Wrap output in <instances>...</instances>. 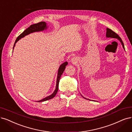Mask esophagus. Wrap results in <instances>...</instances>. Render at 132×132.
<instances>
[{"mask_svg": "<svg viewBox=\"0 0 132 132\" xmlns=\"http://www.w3.org/2000/svg\"><path fill=\"white\" fill-rule=\"evenodd\" d=\"M71 61L72 63H76L78 62V59H77V58L76 57H73L72 58H71Z\"/></svg>", "mask_w": 132, "mask_h": 132, "instance_id": "esophagus-1", "label": "esophagus"}]
</instances>
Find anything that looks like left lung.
<instances>
[{
  "mask_svg": "<svg viewBox=\"0 0 132 132\" xmlns=\"http://www.w3.org/2000/svg\"><path fill=\"white\" fill-rule=\"evenodd\" d=\"M106 38H115V39H117L119 40L120 42H121L122 45V47H123V49L125 50V46H124V44H123V42H122V40L121 39V38L119 37V35H118V34H117L116 33H115L114 31H112L111 29H109V28H106ZM81 96L83 98H84L85 99H88V100H89L88 99H87L85 97H84L82 95H81Z\"/></svg>",
  "mask_w": 132,
  "mask_h": 132,
  "instance_id": "8db88e82",
  "label": "left lung"
}]
</instances>
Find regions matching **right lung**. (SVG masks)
Segmentation results:
<instances>
[{
	"label": "right lung",
	"mask_w": 132,
	"mask_h": 132,
	"mask_svg": "<svg viewBox=\"0 0 132 132\" xmlns=\"http://www.w3.org/2000/svg\"><path fill=\"white\" fill-rule=\"evenodd\" d=\"M47 24L45 22H41L39 23H38L36 24H34L30 26L29 27H28V28L26 29L22 33H21L19 37H18L15 41L14 45H13V50L14 48V47L15 46V44L16 43L19 41L20 39H21V38L24 37L25 36L28 35L30 33H34V32H38V31H43L44 30H46L47 28ZM68 62H65L60 66V68L58 70V73H57V81H56V89L54 90V91L53 92V93L48 95V96L45 97V98L40 100V101H37V102H42L44 101H47V100L51 99L52 98H53L54 96H55L56 94H57L58 90V86H59V82H60V80L61 78V76L62 75L63 71H64L65 69V67L66 65H68Z\"/></svg>",
	"instance_id": "obj_1"
}]
</instances>
